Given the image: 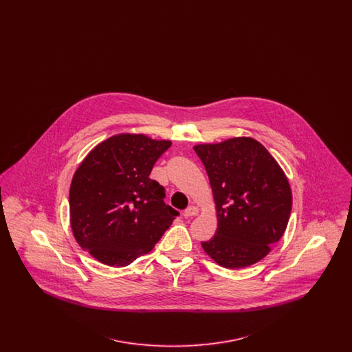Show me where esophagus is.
I'll return each instance as SVG.
<instances>
[{"label": "esophagus", "mask_w": 352, "mask_h": 352, "mask_svg": "<svg viewBox=\"0 0 352 352\" xmlns=\"http://www.w3.org/2000/svg\"><path fill=\"white\" fill-rule=\"evenodd\" d=\"M198 207L195 206H188L186 210H184V218H191V217H197L198 215Z\"/></svg>", "instance_id": "obj_1"}]
</instances>
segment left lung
Here are the masks:
<instances>
[{"label":"left lung","mask_w":352,"mask_h":352,"mask_svg":"<svg viewBox=\"0 0 352 352\" xmlns=\"http://www.w3.org/2000/svg\"><path fill=\"white\" fill-rule=\"evenodd\" d=\"M194 151L207 171L218 219L215 236L201 248L224 268L256 264L283 237L290 218L284 170L252 137L199 144Z\"/></svg>","instance_id":"1"}]
</instances>
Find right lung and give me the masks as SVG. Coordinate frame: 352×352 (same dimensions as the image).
Instances as JSON below:
<instances>
[{"label":"right lung","instance_id":"right-lung-1","mask_svg":"<svg viewBox=\"0 0 352 352\" xmlns=\"http://www.w3.org/2000/svg\"><path fill=\"white\" fill-rule=\"evenodd\" d=\"M168 140L115 134L89 151L69 186V224L76 243L108 267H126L149 253L178 211L149 178Z\"/></svg>","mask_w":352,"mask_h":352}]
</instances>
